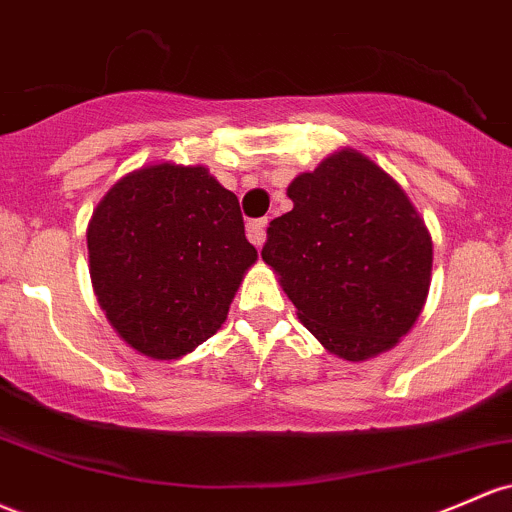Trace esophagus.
I'll list each match as a JSON object with an SVG mask.
<instances>
[{
	"label": "esophagus",
	"instance_id": "obj_1",
	"mask_svg": "<svg viewBox=\"0 0 512 512\" xmlns=\"http://www.w3.org/2000/svg\"><path fill=\"white\" fill-rule=\"evenodd\" d=\"M265 230H267V221L265 218H257V221L247 223V240H250L255 247H262L265 243Z\"/></svg>",
	"mask_w": 512,
	"mask_h": 512
}]
</instances>
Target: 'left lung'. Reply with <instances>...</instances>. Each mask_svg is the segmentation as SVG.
Listing matches in <instances>:
<instances>
[{
	"label": "left lung",
	"mask_w": 512,
	"mask_h": 512,
	"mask_svg": "<svg viewBox=\"0 0 512 512\" xmlns=\"http://www.w3.org/2000/svg\"><path fill=\"white\" fill-rule=\"evenodd\" d=\"M294 209L267 228L262 260L328 352L362 362L413 328L432 243L403 189L355 150L325 157L286 189Z\"/></svg>",
	"instance_id": "8db88e82"
}]
</instances>
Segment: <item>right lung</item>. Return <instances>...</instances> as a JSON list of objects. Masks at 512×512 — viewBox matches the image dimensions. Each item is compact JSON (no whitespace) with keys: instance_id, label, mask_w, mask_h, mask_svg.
Segmentation results:
<instances>
[{"instance_id":"right-lung-1","label":"right lung","mask_w":512,"mask_h":512,"mask_svg":"<svg viewBox=\"0 0 512 512\" xmlns=\"http://www.w3.org/2000/svg\"><path fill=\"white\" fill-rule=\"evenodd\" d=\"M89 274L106 318L133 350L177 359L223 325L255 265L238 196L206 167L131 172L87 228Z\"/></svg>"}]
</instances>
